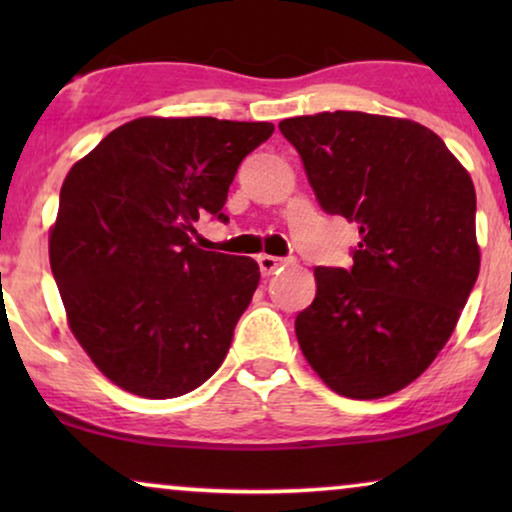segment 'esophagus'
Returning <instances> with one entry per match:
<instances>
[{
  "label": "esophagus",
  "instance_id": "34e87169",
  "mask_svg": "<svg viewBox=\"0 0 512 512\" xmlns=\"http://www.w3.org/2000/svg\"><path fill=\"white\" fill-rule=\"evenodd\" d=\"M256 261H258V268H261L263 275H272V272L282 268V265L291 263L289 258H277V256H270V254H261L256 258Z\"/></svg>",
  "mask_w": 512,
  "mask_h": 512
}]
</instances>
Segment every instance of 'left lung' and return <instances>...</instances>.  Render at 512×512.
Returning a JSON list of instances; mask_svg holds the SVG:
<instances>
[{
    "instance_id": "left-lung-1",
    "label": "left lung",
    "mask_w": 512,
    "mask_h": 512,
    "mask_svg": "<svg viewBox=\"0 0 512 512\" xmlns=\"http://www.w3.org/2000/svg\"><path fill=\"white\" fill-rule=\"evenodd\" d=\"M279 130L321 209L361 235L352 268H314L298 345L340 396L394 394L445 347L478 279L473 181L436 132L408 118L324 111Z\"/></svg>"
}]
</instances>
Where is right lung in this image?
Here are the masks:
<instances>
[{
	"label": "right lung",
	"instance_id": "obj_1",
	"mask_svg": "<svg viewBox=\"0 0 512 512\" xmlns=\"http://www.w3.org/2000/svg\"><path fill=\"white\" fill-rule=\"evenodd\" d=\"M272 123L135 118L109 132L60 188L48 256L74 338L142 398L198 389L226 359L258 263L205 251L195 221L221 212L237 167Z\"/></svg>",
	"mask_w": 512,
	"mask_h": 512
}]
</instances>
